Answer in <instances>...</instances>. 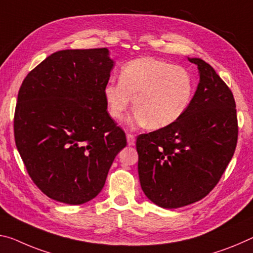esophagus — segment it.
Listing matches in <instances>:
<instances>
[{
    "instance_id": "esophagus-1",
    "label": "esophagus",
    "mask_w": 253,
    "mask_h": 253,
    "mask_svg": "<svg viewBox=\"0 0 253 253\" xmlns=\"http://www.w3.org/2000/svg\"><path fill=\"white\" fill-rule=\"evenodd\" d=\"M126 138H127L128 145H134V144H135V136L134 135L126 134Z\"/></svg>"
}]
</instances>
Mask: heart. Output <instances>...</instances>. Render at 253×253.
I'll use <instances>...</instances> for the list:
<instances>
[{
	"label": "heart",
	"mask_w": 253,
	"mask_h": 253,
	"mask_svg": "<svg viewBox=\"0 0 253 253\" xmlns=\"http://www.w3.org/2000/svg\"><path fill=\"white\" fill-rule=\"evenodd\" d=\"M194 81L184 67L154 57L126 63L119 82L103 86L107 109L114 119H122L133 99L134 111L128 118L131 127L162 129L177 122L194 97Z\"/></svg>",
	"instance_id": "heart-1"
}]
</instances>
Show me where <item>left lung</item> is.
<instances>
[{
	"label": "left lung",
	"mask_w": 253,
	"mask_h": 253,
	"mask_svg": "<svg viewBox=\"0 0 253 253\" xmlns=\"http://www.w3.org/2000/svg\"><path fill=\"white\" fill-rule=\"evenodd\" d=\"M197 65L199 83L182 117L136 141L138 175L146 197L162 208H179L205 197L234 154L238 119L231 90L210 64Z\"/></svg>",
	"instance_id": "8db88e82"
}]
</instances>
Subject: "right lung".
<instances>
[{
  "label": "right lung",
  "mask_w": 253,
  "mask_h": 253,
  "mask_svg": "<svg viewBox=\"0 0 253 253\" xmlns=\"http://www.w3.org/2000/svg\"><path fill=\"white\" fill-rule=\"evenodd\" d=\"M115 62L107 48L51 54L23 80L14 115L15 145L48 197L81 205L105 186L126 135L108 114L103 86Z\"/></svg>",
  "instance_id": "add662e5"
}]
</instances>
